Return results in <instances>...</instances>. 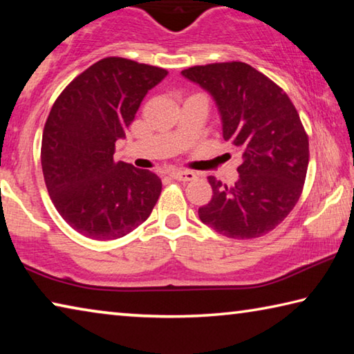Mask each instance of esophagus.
<instances>
[{"mask_svg": "<svg viewBox=\"0 0 354 354\" xmlns=\"http://www.w3.org/2000/svg\"><path fill=\"white\" fill-rule=\"evenodd\" d=\"M169 175L173 179H178V181H192V179L196 178L195 173L190 170H171L169 171Z\"/></svg>", "mask_w": 354, "mask_h": 354, "instance_id": "34e87169", "label": "esophagus"}]
</instances>
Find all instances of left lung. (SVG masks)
Listing matches in <instances>:
<instances>
[{"label":"left lung","instance_id":"1","mask_svg":"<svg viewBox=\"0 0 354 354\" xmlns=\"http://www.w3.org/2000/svg\"><path fill=\"white\" fill-rule=\"evenodd\" d=\"M211 95L225 140L242 154L239 179L227 187L209 176L212 200L200 220L231 239H256L277 227L301 195L309 142L289 97L243 62L198 65L181 71Z\"/></svg>","mask_w":354,"mask_h":354}]
</instances>
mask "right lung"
Segmentation results:
<instances>
[{
    "mask_svg": "<svg viewBox=\"0 0 354 354\" xmlns=\"http://www.w3.org/2000/svg\"><path fill=\"white\" fill-rule=\"evenodd\" d=\"M167 70L123 57L101 59L53 104L41 137V170L57 212L80 234L113 241L145 221L162 183L156 173L115 162L149 88Z\"/></svg>",
    "mask_w": 354,
    "mask_h": 354,
    "instance_id": "right-lung-1",
    "label": "right lung"
}]
</instances>
